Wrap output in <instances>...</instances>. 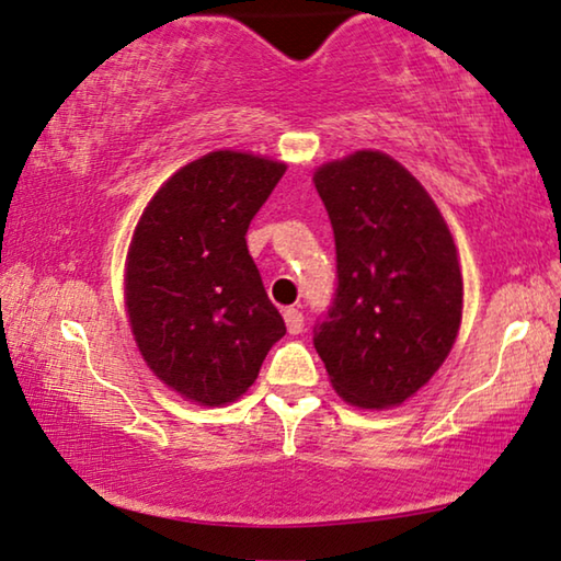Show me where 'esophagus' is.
<instances>
[{
	"instance_id": "esophagus-1",
	"label": "esophagus",
	"mask_w": 561,
	"mask_h": 561,
	"mask_svg": "<svg viewBox=\"0 0 561 561\" xmlns=\"http://www.w3.org/2000/svg\"><path fill=\"white\" fill-rule=\"evenodd\" d=\"M284 322H287L289 335H299L305 330V314L297 310V307H287L284 310Z\"/></svg>"
}]
</instances>
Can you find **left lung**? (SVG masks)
Returning <instances> with one entry per match:
<instances>
[{"label":"left lung","mask_w":561,"mask_h":561,"mask_svg":"<svg viewBox=\"0 0 561 561\" xmlns=\"http://www.w3.org/2000/svg\"><path fill=\"white\" fill-rule=\"evenodd\" d=\"M333 224L337 287L314 351L348 404L386 409L435 376L460 330L453 233L412 172L363 149L314 172Z\"/></svg>","instance_id":"obj_1"}]
</instances>
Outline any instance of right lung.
Returning <instances> with one entry per match:
<instances>
[{"label": "right lung", "instance_id": "right-lung-1", "mask_svg": "<svg viewBox=\"0 0 561 561\" xmlns=\"http://www.w3.org/2000/svg\"><path fill=\"white\" fill-rule=\"evenodd\" d=\"M287 164L220 149L178 170L141 213L126 312L141 358L180 397L236 401L287 333L247 247Z\"/></svg>", "mask_w": 561, "mask_h": 561}]
</instances>
